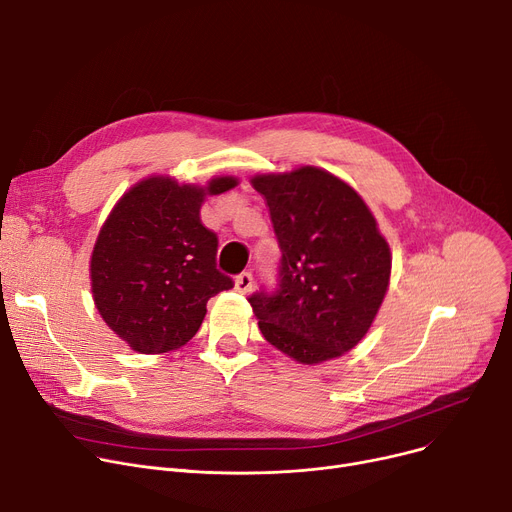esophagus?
<instances>
[{
  "label": "esophagus",
  "mask_w": 512,
  "mask_h": 512,
  "mask_svg": "<svg viewBox=\"0 0 512 512\" xmlns=\"http://www.w3.org/2000/svg\"><path fill=\"white\" fill-rule=\"evenodd\" d=\"M234 288L241 294L251 292L253 290V274H251V271H243V274H238L234 278Z\"/></svg>",
  "instance_id": "esophagus-1"
}]
</instances>
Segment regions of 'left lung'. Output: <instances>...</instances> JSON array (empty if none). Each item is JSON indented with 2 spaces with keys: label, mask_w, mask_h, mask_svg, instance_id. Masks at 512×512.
Here are the masks:
<instances>
[{
  "label": "left lung",
  "mask_w": 512,
  "mask_h": 512,
  "mask_svg": "<svg viewBox=\"0 0 512 512\" xmlns=\"http://www.w3.org/2000/svg\"><path fill=\"white\" fill-rule=\"evenodd\" d=\"M282 251L276 290L249 296L271 346L317 364L350 352L389 288L391 251L362 197L323 168L257 175Z\"/></svg>",
  "instance_id": "1"
}]
</instances>
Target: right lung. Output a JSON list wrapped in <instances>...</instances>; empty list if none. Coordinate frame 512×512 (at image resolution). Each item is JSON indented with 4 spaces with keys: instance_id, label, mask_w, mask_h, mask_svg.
I'll return each instance as SVG.
<instances>
[{
    "instance_id": "obj_1",
    "label": "right lung",
    "mask_w": 512,
    "mask_h": 512,
    "mask_svg": "<svg viewBox=\"0 0 512 512\" xmlns=\"http://www.w3.org/2000/svg\"><path fill=\"white\" fill-rule=\"evenodd\" d=\"M234 185L232 177H216L208 187L150 177L131 187L102 224L90 259L92 296L131 350L162 354L185 346L208 300L234 286L216 269V232L199 218L206 195Z\"/></svg>"
}]
</instances>
